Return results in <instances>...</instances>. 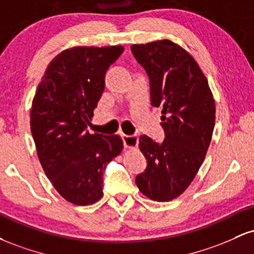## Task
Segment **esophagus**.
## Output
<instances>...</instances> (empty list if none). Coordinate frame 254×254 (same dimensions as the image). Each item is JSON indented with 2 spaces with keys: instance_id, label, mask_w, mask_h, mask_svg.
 Returning <instances> with one entry per match:
<instances>
[{
  "instance_id": "34e87169",
  "label": "esophagus",
  "mask_w": 254,
  "mask_h": 254,
  "mask_svg": "<svg viewBox=\"0 0 254 254\" xmlns=\"http://www.w3.org/2000/svg\"><path fill=\"white\" fill-rule=\"evenodd\" d=\"M123 142H124V147L127 149H136L137 145H138V137L136 135L132 136H127V135H123Z\"/></svg>"
}]
</instances>
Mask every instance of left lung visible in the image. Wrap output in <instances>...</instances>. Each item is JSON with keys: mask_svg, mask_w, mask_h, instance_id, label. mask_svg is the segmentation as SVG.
Returning <instances> with one entry per match:
<instances>
[{"mask_svg": "<svg viewBox=\"0 0 254 254\" xmlns=\"http://www.w3.org/2000/svg\"><path fill=\"white\" fill-rule=\"evenodd\" d=\"M133 56L150 80L151 105L161 107L165 139L139 137L147 168L136 177L145 197L168 202L179 197L205 159L215 127V100L194 58L171 40L133 44Z\"/></svg>", "mask_w": 254, "mask_h": 254, "instance_id": "obj_1", "label": "left lung"}]
</instances>
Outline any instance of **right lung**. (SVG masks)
Returning <instances> with one entry per match:
<instances>
[{
  "label": "right lung",
  "instance_id": "right-lung-1",
  "mask_svg": "<svg viewBox=\"0 0 254 254\" xmlns=\"http://www.w3.org/2000/svg\"><path fill=\"white\" fill-rule=\"evenodd\" d=\"M124 46H74L57 55L38 84L31 132L46 177L64 199L90 205L103 197V173L123 150L117 135L89 133L105 74Z\"/></svg>",
  "mask_w": 254,
  "mask_h": 254
}]
</instances>
